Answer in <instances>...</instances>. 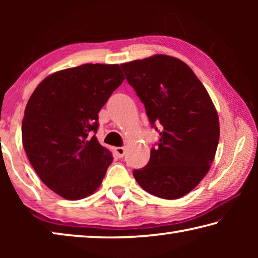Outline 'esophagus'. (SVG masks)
Returning a JSON list of instances; mask_svg holds the SVG:
<instances>
[{
  "label": "esophagus",
  "instance_id": "esophagus-1",
  "mask_svg": "<svg viewBox=\"0 0 258 258\" xmlns=\"http://www.w3.org/2000/svg\"><path fill=\"white\" fill-rule=\"evenodd\" d=\"M113 152H115V155L117 157H119V158H121V157L125 155V148L117 147V148H115V149H113Z\"/></svg>",
  "mask_w": 258,
  "mask_h": 258
}]
</instances>
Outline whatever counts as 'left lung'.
<instances>
[{
	"label": "left lung",
	"instance_id": "8db88e82",
	"mask_svg": "<svg viewBox=\"0 0 258 258\" xmlns=\"http://www.w3.org/2000/svg\"><path fill=\"white\" fill-rule=\"evenodd\" d=\"M152 127H160L146 167L134 169L139 185L163 199L189 194L206 176L220 140L217 111L203 83L182 60L155 54L121 63Z\"/></svg>",
	"mask_w": 258,
	"mask_h": 258
}]
</instances>
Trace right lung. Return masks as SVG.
Wrapping results in <instances>:
<instances>
[{"instance_id":"add662e5","label":"right lung","mask_w":258,"mask_h":258,"mask_svg":"<svg viewBox=\"0 0 258 258\" xmlns=\"http://www.w3.org/2000/svg\"><path fill=\"white\" fill-rule=\"evenodd\" d=\"M124 81L119 64L85 63L45 77L30 95L23 146L42 182L80 200L101 185L112 155L100 145L98 113Z\"/></svg>"}]
</instances>
